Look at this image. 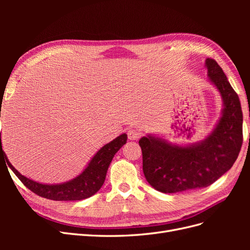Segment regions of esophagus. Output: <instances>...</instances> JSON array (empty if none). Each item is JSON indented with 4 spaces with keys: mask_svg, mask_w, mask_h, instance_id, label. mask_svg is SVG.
<instances>
[{
    "mask_svg": "<svg viewBox=\"0 0 250 250\" xmlns=\"http://www.w3.org/2000/svg\"><path fill=\"white\" fill-rule=\"evenodd\" d=\"M127 135H128V139L129 140H138L141 138V131L138 129V128L135 127H131L129 129L127 130Z\"/></svg>",
    "mask_w": 250,
    "mask_h": 250,
    "instance_id": "esophagus-1",
    "label": "esophagus"
}]
</instances>
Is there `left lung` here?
Returning a JSON list of instances; mask_svg holds the SVG:
<instances>
[{"mask_svg":"<svg viewBox=\"0 0 250 250\" xmlns=\"http://www.w3.org/2000/svg\"><path fill=\"white\" fill-rule=\"evenodd\" d=\"M209 80L224 102L222 117L208 137L199 144L180 147L162 139L139 141L143 172L148 183L163 193H180L207 188L228 172L243 143V113L239 97L216 60L206 62Z\"/></svg>","mask_w":250,"mask_h":250,"instance_id":"left-lung-1","label":"left lung"}]
</instances>
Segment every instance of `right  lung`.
Instances as JSON below:
<instances>
[{
    "label": "right lung",
    "instance_id": "obj_1",
    "mask_svg": "<svg viewBox=\"0 0 250 250\" xmlns=\"http://www.w3.org/2000/svg\"><path fill=\"white\" fill-rule=\"evenodd\" d=\"M126 141L127 135L124 133L106 144L98 151L85 170L79 176L60 185H42L22 176L21 173L13 168V166L7 160V157L5 158L7 165L9 166V168L24 184V186L41 197L56 201L82 200L90 197L100 190L104 184L105 176H106V172L109 164L112 161V157L115 156L121 147L125 145ZM1 153L5 154L2 149L0 133V154Z\"/></svg>",
    "mask_w": 250,
    "mask_h": 250
}]
</instances>
